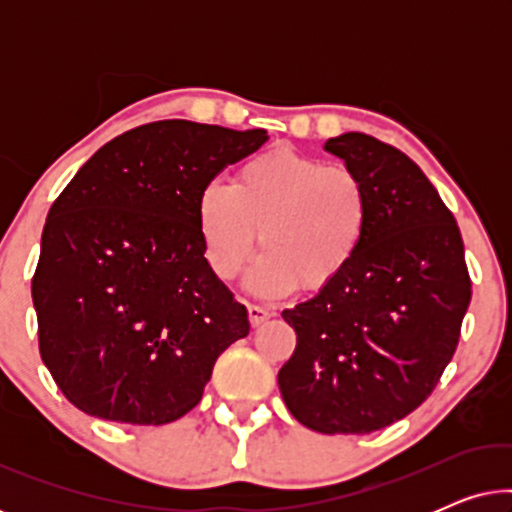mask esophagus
Returning a JSON list of instances; mask_svg holds the SVG:
<instances>
[{
	"label": "esophagus",
	"mask_w": 512,
	"mask_h": 512,
	"mask_svg": "<svg viewBox=\"0 0 512 512\" xmlns=\"http://www.w3.org/2000/svg\"><path fill=\"white\" fill-rule=\"evenodd\" d=\"M272 317V312L268 310V307H261V305H249V321H251V326H261V324H265V321H268Z\"/></svg>",
	"instance_id": "34e87169"
}]
</instances>
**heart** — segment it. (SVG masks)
<instances>
[{"instance_id": "1", "label": "heart", "mask_w": 512, "mask_h": 512, "mask_svg": "<svg viewBox=\"0 0 512 512\" xmlns=\"http://www.w3.org/2000/svg\"><path fill=\"white\" fill-rule=\"evenodd\" d=\"M195 226L207 265L235 279L258 247L249 289L286 296L331 289L347 275L370 230V193L347 165L277 146L242 163L230 186L209 181L195 198Z\"/></svg>"}]
</instances>
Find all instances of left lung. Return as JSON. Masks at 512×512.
Returning a JSON list of instances; mask_svg holds the SVG:
<instances>
[{
	"label": "left lung",
	"instance_id": "left-lung-1",
	"mask_svg": "<svg viewBox=\"0 0 512 512\" xmlns=\"http://www.w3.org/2000/svg\"><path fill=\"white\" fill-rule=\"evenodd\" d=\"M324 149L366 181L370 230L338 284L282 312L296 349L277 382L307 429L370 433L436 389L457 349L471 277L457 221L417 163L363 132Z\"/></svg>",
	"mask_w": 512,
	"mask_h": 512
}]
</instances>
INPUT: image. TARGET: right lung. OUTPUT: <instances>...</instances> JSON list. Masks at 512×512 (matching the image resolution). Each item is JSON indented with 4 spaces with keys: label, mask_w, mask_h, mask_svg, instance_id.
Instances as JSON below:
<instances>
[{
    "label": "right lung",
    "mask_w": 512,
    "mask_h": 512,
    "mask_svg": "<svg viewBox=\"0 0 512 512\" xmlns=\"http://www.w3.org/2000/svg\"><path fill=\"white\" fill-rule=\"evenodd\" d=\"M265 130L156 121L111 139L48 212L32 277L39 352L69 403L160 426L200 403L247 307L207 265L195 198Z\"/></svg>",
    "instance_id": "add662e5"
}]
</instances>
